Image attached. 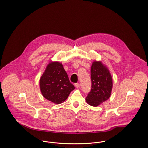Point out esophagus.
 <instances>
[{
    "label": "esophagus",
    "instance_id": "1",
    "mask_svg": "<svg viewBox=\"0 0 148 148\" xmlns=\"http://www.w3.org/2000/svg\"><path fill=\"white\" fill-rule=\"evenodd\" d=\"M74 85H75V86L77 88H78L80 86V84H79V83H75V84H74Z\"/></svg>",
    "mask_w": 148,
    "mask_h": 148
}]
</instances>
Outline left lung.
<instances>
[{
	"mask_svg": "<svg viewBox=\"0 0 148 148\" xmlns=\"http://www.w3.org/2000/svg\"><path fill=\"white\" fill-rule=\"evenodd\" d=\"M92 88L85 100L88 104L98 106L110 97L113 79L110 71L101 62L94 61L90 71Z\"/></svg>",
	"mask_w": 148,
	"mask_h": 148,
	"instance_id": "1",
	"label": "left lung"
}]
</instances>
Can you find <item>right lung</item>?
I'll use <instances>...</instances> for the list:
<instances>
[{
  "label": "right lung",
  "mask_w": 148,
  "mask_h": 148,
  "mask_svg": "<svg viewBox=\"0 0 148 148\" xmlns=\"http://www.w3.org/2000/svg\"><path fill=\"white\" fill-rule=\"evenodd\" d=\"M39 85L42 96L57 104L64 101L75 89L62 64L58 62L48 64L40 79Z\"/></svg>",
  "instance_id": "right-lung-1"
}]
</instances>
